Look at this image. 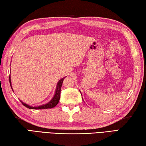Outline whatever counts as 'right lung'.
<instances>
[{
    "mask_svg": "<svg viewBox=\"0 0 146 146\" xmlns=\"http://www.w3.org/2000/svg\"><path fill=\"white\" fill-rule=\"evenodd\" d=\"M64 78H63V79H61L58 82V85H57L55 95L54 96V97H53V98L50 102L48 103V104H46L45 105H42L40 106H37V107H32V106H30L29 105L25 104V103L22 102V101H20V102H22V104L23 105H24L25 106V107H27L28 108H30V109L37 110V109H47V108H54V106H56L57 105H58V103H59L60 97H61V90L62 84L64 79ZM9 81H10V87H11L12 89V87L11 86V81H10V77H9Z\"/></svg>",
    "mask_w": 146,
    "mask_h": 146,
    "instance_id": "obj_1",
    "label": "right lung"
}]
</instances>
